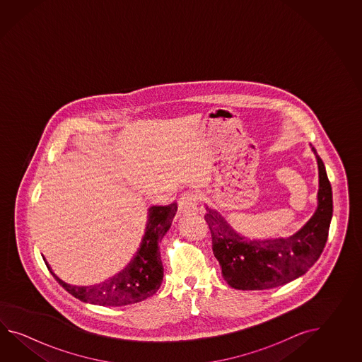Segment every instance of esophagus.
Here are the masks:
<instances>
[{"label":"esophagus","instance_id":"esophagus-1","mask_svg":"<svg viewBox=\"0 0 362 362\" xmlns=\"http://www.w3.org/2000/svg\"><path fill=\"white\" fill-rule=\"evenodd\" d=\"M198 211V197L194 192H186L178 200L180 215H194Z\"/></svg>","mask_w":362,"mask_h":362}]
</instances>
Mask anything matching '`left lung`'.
<instances>
[{
    "label": "left lung",
    "instance_id": "obj_1",
    "mask_svg": "<svg viewBox=\"0 0 362 362\" xmlns=\"http://www.w3.org/2000/svg\"><path fill=\"white\" fill-rule=\"evenodd\" d=\"M310 147L318 164V204L315 215L293 235L247 238L216 209L206 206L204 218L212 235L214 255L223 279L233 288L268 290L286 285L305 274L322 254L332 217V192L322 159Z\"/></svg>",
    "mask_w": 362,
    "mask_h": 362
}]
</instances>
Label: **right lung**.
<instances>
[{"instance_id": "right-lung-1", "label": "right lung", "mask_w": 362, "mask_h": 362, "mask_svg": "<svg viewBox=\"0 0 362 362\" xmlns=\"http://www.w3.org/2000/svg\"><path fill=\"white\" fill-rule=\"evenodd\" d=\"M176 212V203L148 208L145 234L133 259L115 276L97 285L74 286L66 284L55 274L44 256L42 259L57 282L78 300L103 307H123L139 303L153 296L162 285L164 269L160 260L159 243L162 242L165 233L170 230Z\"/></svg>"}]
</instances>
